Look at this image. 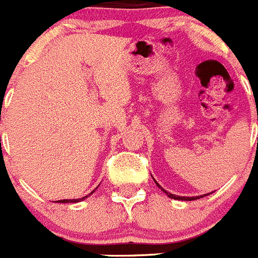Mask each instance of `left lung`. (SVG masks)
Listing matches in <instances>:
<instances>
[{
	"instance_id": "obj_1",
	"label": "left lung",
	"mask_w": 258,
	"mask_h": 258,
	"mask_svg": "<svg viewBox=\"0 0 258 258\" xmlns=\"http://www.w3.org/2000/svg\"><path fill=\"white\" fill-rule=\"evenodd\" d=\"M154 182H156V181H154ZM156 183H157V182H156ZM157 185H158V183H157ZM158 187H161V186L158 185ZM161 190L163 191V192H166V195H167L168 198H171V199H175V200H185V201H191V200H196V199L204 198V196L209 195V194H205V195H200V196H194V198H185V196H177V195H173V194H171V192H167V191L164 190V188H162V187H161ZM210 194H212V192H210Z\"/></svg>"
}]
</instances>
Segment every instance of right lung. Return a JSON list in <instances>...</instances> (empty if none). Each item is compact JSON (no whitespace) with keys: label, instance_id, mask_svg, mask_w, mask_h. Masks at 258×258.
Here are the masks:
<instances>
[{"label":"right lung","instance_id":"right-lung-1","mask_svg":"<svg viewBox=\"0 0 258 258\" xmlns=\"http://www.w3.org/2000/svg\"><path fill=\"white\" fill-rule=\"evenodd\" d=\"M97 188V187H96ZM95 191V190H94ZM94 191H92V192L91 194H94ZM91 194H88V195H86V196H83V198H81V199H72V200H58L57 203H78V201H82V200H85V199H87L88 196L91 195Z\"/></svg>","mask_w":258,"mask_h":258}]
</instances>
